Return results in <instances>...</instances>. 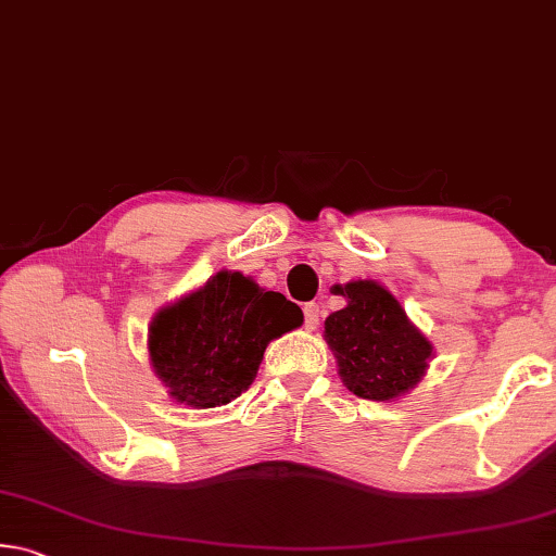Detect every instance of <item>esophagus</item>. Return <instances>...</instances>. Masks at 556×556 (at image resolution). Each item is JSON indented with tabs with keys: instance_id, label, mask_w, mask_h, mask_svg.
<instances>
[{
	"instance_id": "obj_1",
	"label": "esophagus",
	"mask_w": 556,
	"mask_h": 556,
	"mask_svg": "<svg viewBox=\"0 0 556 556\" xmlns=\"http://www.w3.org/2000/svg\"><path fill=\"white\" fill-rule=\"evenodd\" d=\"M318 316H321V308H318V304L304 306V326L308 328V331H314V328L318 326Z\"/></svg>"
}]
</instances>
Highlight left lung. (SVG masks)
<instances>
[{"label": "left lung", "mask_w": 556, "mask_h": 556, "mask_svg": "<svg viewBox=\"0 0 556 556\" xmlns=\"http://www.w3.org/2000/svg\"><path fill=\"white\" fill-rule=\"evenodd\" d=\"M331 291L345 299V306L326 318L324 338L345 388L372 402H392L417 388L434 345L392 291L375 279H353Z\"/></svg>", "instance_id": "left-lung-1"}]
</instances>
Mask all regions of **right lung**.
I'll return each instance as SVG.
<instances>
[{
	"instance_id": "right-lung-1",
	"label": "right lung",
	"mask_w": 556,
	"mask_h": 556,
	"mask_svg": "<svg viewBox=\"0 0 556 556\" xmlns=\"http://www.w3.org/2000/svg\"><path fill=\"white\" fill-rule=\"evenodd\" d=\"M301 324L304 314L285 294L262 289L242 271L220 269L154 314L149 363L178 404L223 407L257 378L269 341Z\"/></svg>"
}]
</instances>
